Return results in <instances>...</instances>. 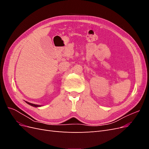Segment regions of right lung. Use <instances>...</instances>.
<instances>
[{
	"label": "right lung",
	"instance_id": "1",
	"mask_svg": "<svg viewBox=\"0 0 149 149\" xmlns=\"http://www.w3.org/2000/svg\"><path fill=\"white\" fill-rule=\"evenodd\" d=\"M26 102L27 103V104H29V105H30V106H33V107H38V106H39V105L34 104H31V103H30V102H26Z\"/></svg>",
	"mask_w": 149,
	"mask_h": 149
}]
</instances>
